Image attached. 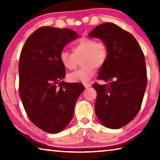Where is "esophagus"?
I'll use <instances>...</instances> for the list:
<instances>
[{
    "mask_svg": "<svg viewBox=\"0 0 160 160\" xmlns=\"http://www.w3.org/2000/svg\"><path fill=\"white\" fill-rule=\"evenodd\" d=\"M84 85V87H85V88H90V87L92 86V85H91V83H89V82H87V83H84L83 84Z\"/></svg>",
    "mask_w": 160,
    "mask_h": 160,
    "instance_id": "esophagus-1",
    "label": "esophagus"
}]
</instances>
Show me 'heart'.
Wrapping results in <instances>:
<instances>
[{
  "mask_svg": "<svg viewBox=\"0 0 160 160\" xmlns=\"http://www.w3.org/2000/svg\"><path fill=\"white\" fill-rule=\"evenodd\" d=\"M73 53L63 49L59 53V61L65 68L73 70L81 58L82 68L72 72L68 79L74 82H89L95 75V67L99 68L104 64L108 56V48L103 42H97L90 37H82L71 45Z\"/></svg>",
  "mask_w": 160,
  "mask_h": 160,
  "instance_id": "1",
  "label": "heart"
}]
</instances>
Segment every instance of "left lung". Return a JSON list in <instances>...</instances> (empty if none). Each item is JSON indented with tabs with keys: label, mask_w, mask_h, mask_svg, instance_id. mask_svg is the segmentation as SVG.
Instances as JSON below:
<instances>
[{
	"label": "left lung",
	"mask_w": 160,
	"mask_h": 160,
	"mask_svg": "<svg viewBox=\"0 0 160 160\" xmlns=\"http://www.w3.org/2000/svg\"><path fill=\"white\" fill-rule=\"evenodd\" d=\"M88 35L108 48L98 79L109 84L93 85L97 93L95 113L105 127L120 128L131 122L141 107L147 87L144 54L135 38L115 24H101Z\"/></svg>",
	"instance_id": "obj_1"
}]
</instances>
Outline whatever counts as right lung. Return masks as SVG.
Here are the masks:
<instances>
[{
	"mask_svg": "<svg viewBox=\"0 0 160 160\" xmlns=\"http://www.w3.org/2000/svg\"><path fill=\"white\" fill-rule=\"evenodd\" d=\"M79 37L70 29L42 27L27 39L19 62V92L29 118L49 133L60 132L73 117L75 105L85 90L80 83L63 81L59 61L65 46Z\"/></svg>",
	"mask_w": 160,
	"mask_h": 160,
	"instance_id": "obj_1",
	"label": "right lung"
}]
</instances>
